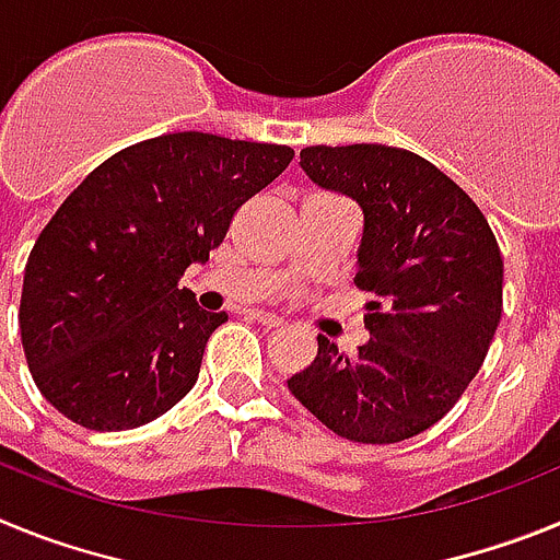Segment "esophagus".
Instances as JSON below:
<instances>
[{
    "instance_id": "34e87169",
    "label": "esophagus",
    "mask_w": 560,
    "mask_h": 560,
    "mask_svg": "<svg viewBox=\"0 0 560 560\" xmlns=\"http://www.w3.org/2000/svg\"><path fill=\"white\" fill-rule=\"evenodd\" d=\"M246 316H249V319H255L257 325H264V328H280V325H283V319H280V316H275V314H269V311L249 308V311H246Z\"/></svg>"
}]
</instances>
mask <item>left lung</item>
<instances>
[{
  "mask_svg": "<svg viewBox=\"0 0 560 560\" xmlns=\"http://www.w3.org/2000/svg\"><path fill=\"white\" fill-rule=\"evenodd\" d=\"M300 165L364 212L355 289L375 300L355 355L325 336L289 389L330 432L400 443L434 427L482 368L502 316V252L446 173L393 145H311Z\"/></svg>",
  "mask_w": 560,
  "mask_h": 560,
  "instance_id": "1",
  "label": "left lung"
}]
</instances>
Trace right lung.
<instances>
[{
    "label": "right lung",
    "mask_w": 560,
    "mask_h": 560,
    "mask_svg": "<svg viewBox=\"0 0 560 560\" xmlns=\"http://www.w3.org/2000/svg\"><path fill=\"white\" fill-rule=\"evenodd\" d=\"M291 160L289 145L162 133L69 192L30 252L19 305L27 368L63 418L126 432L190 393L226 314L201 311L182 275Z\"/></svg>",
    "instance_id": "right-lung-1"
}]
</instances>
